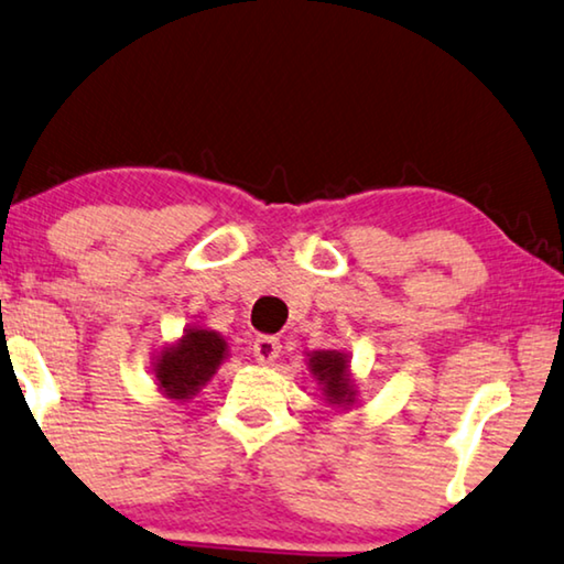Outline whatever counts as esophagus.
<instances>
[{
    "label": "esophagus",
    "instance_id": "obj_1",
    "mask_svg": "<svg viewBox=\"0 0 564 564\" xmlns=\"http://www.w3.org/2000/svg\"><path fill=\"white\" fill-rule=\"evenodd\" d=\"M282 343L274 336H259L254 338V356L259 364H274L276 356H280Z\"/></svg>",
    "mask_w": 564,
    "mask_h": 564
}]
</instances>
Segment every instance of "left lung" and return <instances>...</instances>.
I'll return each instance as SVG.
<instances>
[{
  "label": "left lung",
  "mask_w": 564,
  "mask_h": 564,
  "mask_svg": "<svg viewBox=\"0 0 564 564\" xmlns=\"http://www.w3.org/2000/svg\"><path fill=\"white\" fill-rule=\"evenodd\" d=\"M310 369H313L317 383H323L328 402L346 404L354 397V389L348 383V364L346 356L336 350H317L310 358Z\"/></svg>",
  "instance_id": "1"
}]
</instances>
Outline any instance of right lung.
Wrapping results in <instances>:
<instances>
[{
    "mask_svg": "<svg viewBox=\"0 0 564 564\" xmlns=\"http://www.w3.org/2000/svg\"><path fill=\"white\" fill-rule=\"evenodd\" d=\"M226 340L210 330H187L158 361V381L170 399H187L214 377L224 361Z\"/></svg>",
    "mask_w": 564,
    "mask_h": 564,
    "instance_id": "right-lung-1",
    "label": "right lung"
}]
</instances>
